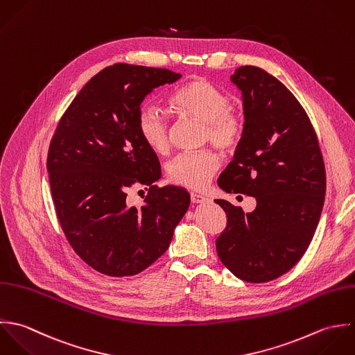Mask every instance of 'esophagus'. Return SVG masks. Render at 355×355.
Wrapping results in <instances>:
<instances>
[{"label":"esophagus","instance_id":"1","mask_svg":"<svg viewBox=\"0 0 355 355\" xmlns=\"http://www.w3.org/2000/svg\"><path fill=\"white\" fill-rule=\"evenodd\" d=\"M191 200H192V203H195V205H200V203L209 202V198H206V196H203V195H199V193H191Z\"/></svg>","mask_w":355,"mask_h":355}]
</instances>
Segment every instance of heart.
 Returning a JSON list of instances; mask_svg holds the SVG:
<instances>
[{"label": "heart", "mask_w": 355, "mask_h": 355, "mask_svg": "<svg viewBox=\"0 0 355 355\" xmlns=\"http://www.w3.org/2000/svg\"><path fill=\"white\" fill-rule=\"evenodd\" d=\"M170 107L184 118L205 123V141L229 152L243 137L241 116L230 110L232 98L206 79H192L180 86L170 97ZM137 129L142 141L155 153L163 155L170 149V128L166 119L153 108L145 107L139 112ZM219 167L213 150L182 153L167 167L168 178L181 187L202 191Z\"/></svg>", "instance_id": "heart-1"}]
</instances>
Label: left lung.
Returning <instances> with one entry per match:
<instances>
[{
    "mask_svg": "<svg viewBox=\"0 0 355 355\" xmlns=\"http://www.w3.org/2000/svg\"><path fill=\"white\" fill-rule=\"evenodd\" d=\"M230 80L241 90L244 132L218 187L254 196L257 207L244 214L216 199L227 222L215 245L237 279L266 283L306 252L324 207L325 166L306 111L277 78L243 66Z\"/></svg>",
    "mask_w": 355,
    "mask_h": 355,
    "instance_id": "1",
    "label": "left lung"
}]
</instances>
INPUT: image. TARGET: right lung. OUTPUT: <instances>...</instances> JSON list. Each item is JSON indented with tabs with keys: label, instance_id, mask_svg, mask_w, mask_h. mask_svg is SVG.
Returning a JSON list of instances; mask_svg holds the SVG:
<instances>
[{
	"label": "right lung",
	"instance_id": "add662e5",
	"mask_svg": "<svg viewBox=\"0 0 355 355\" xmlns=\"http://www.w3.org/2000/svg\"><path fill=\"white\" fill-rule=\"evenodd\" d=\"M181 76L125 63L105 67L75 96L49 145L59 222L80 259L105 276H135L150 266L189 209L187 189L155 185L160 163L137 129L144 98ZM135 184L148 191L140 209L125 202Z\"/></svg>",
	"mask_w": 355,
	"mask_h": 355
}]
</instances>
